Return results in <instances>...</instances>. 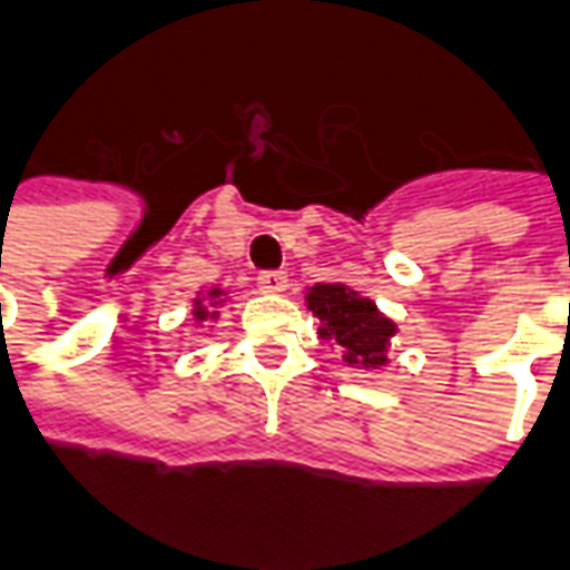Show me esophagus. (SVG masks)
<instances>
[{"label":"esophagus","instance_id":"obj_1","mask_svg":"<svg viewBox=\"0 0 570 570\" xmlns=\"http://www.w3.org/2000/svg\"><path fill=\"white\" fill-rule=\"evenodd\" d=\"M258 288L264 294H285L288 291V276L285 273H261Z\"/></svg>","mask_w":570,"mask_h":570}]
</instances>
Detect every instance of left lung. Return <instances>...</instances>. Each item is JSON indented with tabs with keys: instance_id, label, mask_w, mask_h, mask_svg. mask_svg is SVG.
Instances as JSON below:
<instances>
[{
	"instance_id": "left-lung-1",
	"label": "left lung",
	"mask_w": 570,
	"mask_h": 570,
	"mask_svg": "<svg viewBox=\"0 0 570 570\" xmlns=\"http://www.w3.org/2000/svg\"><path fill=\"white\" fill-rule=\"evenodd\" d=\"M306 309L321 321L318 336L340 351L345 366L384 370L391 363V342L400 327L361 291L345 282H318L306 288Z\"/></svg>"
}]
</instances>
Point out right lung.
<instances>
[{
  "mask_svg": "<svg viewBox=\"0 0 570 570\" xmlns=\"http://www.w3.org/2000/svg\"><path fill=\"white\" fill-rule=\"evenodd\" d=\"M228 303V291L225 288H207L198 291V297L191 301V321H195V327H213L216 321H219V309Z\"/></svg>",
  "mask_w": 570,
  "mask_h": 570,
  "instance_id": "right-lung-1",
  "label": "right lung"
}]
</instances>
